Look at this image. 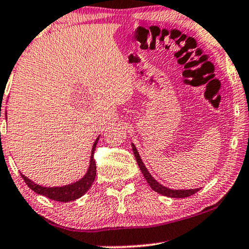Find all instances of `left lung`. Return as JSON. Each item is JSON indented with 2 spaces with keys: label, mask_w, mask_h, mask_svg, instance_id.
Instances as JSON below:
<instances>
[{
  "label": "left lung",
  "mask_w": 249,
  "mask_h": 249,
  "mask_svg": "<svg viewBox=\"0 0 249 249\" xmlns=\"http://www.w3.org/2000/svg\"><path fill=\"white\" fill-rule=\"evenodd\" d=\"M132 148H133V152H134L136 162H138L140 167V170L142 171L143 176H144L146 181H148L150 187H151L155 192H157V193L168 196V197L183 198V197H188V196L193 195L196 193V192L199 191V188H193V190H171V188H168L166 186H163V185H161L159 181H157L155 178L151 176V174H150L148 169H146V167L144 166V163H143L141 157L139 155L138 149L135 148V145L133 144V143H132Z\"/></svg>",
  "instance_id": "1"
}]
</instances>
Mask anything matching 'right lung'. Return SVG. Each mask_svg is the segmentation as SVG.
Listing matches in <instances>:
<instances>
[{"label": "right lung", "instance_id": "1", "mask_svg": "<svg viewBox=\"0 0 249 249\" xmlns=\"http://www.w3.org/2000/svg\"><path fill=\"white\" fill-rule=\"evenodd\" d=\"M98 140H99V136L96 139L92 150H91V156H90V162H89V168L87 170V173L82 178H80L79 180L74 181V183L64 185V186L59 187H45L41 186V185H38L34 183L33 180H30L29 178L24 176V175L21 174V177L23 178L24 183L28 185V187L30 190H33L35 193L40 194L46 196V197L54 199V201L57 202H71L74 201V199H78L81 197L82 195H85L87 192L89 191L91 185L94 181V178H96V162H94L93 159V153L94 149H96Z\"/></svg>", "mask_w": 249, "mask_h": 249}]
</instances>
